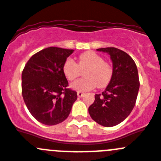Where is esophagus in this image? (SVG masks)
I'll use <instances>...</instances> for the list:
<instances>
[{"label": "esophagus", "instance_id": "34e87169", "mask_svg": "<svg viewBox=\"0 0 161 161\" xmlns=\"http://www.w3.org/2000/svg\"><path fill=\"white\" fill-rule=\"evenodd\" d=\"M84 95H85V93H83V92H80V91H78L77 92V96L79 97H82Z\"/></svg>", "mask_w": 161, "mask_h": 161}]
</instances>
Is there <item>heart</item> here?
<instances>
[{
    "instance_id": "heart-1",
    "label": "heart",
    "mask_w": 161,
    "mask_h": 161,
    "mask_svg": "<svg viewBox=\"0 0 161 161\" xmlns=\"http://www.w3.org/2000/svg\"><path fill=\"white\" fill-rule=\"evenodd\" d=\"M85 77L71 84L74 90L88 91L95 86L106 87L113 75V69L109 64L105 62L103 58L93 52H85L80 54L76 64L72 58H68L63 65V72L69 80H74L80 75L82 69Z\"/></svg>"
}]
</instances>
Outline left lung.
<instances>
[{
	"instance_id": "8db88e82",
	"label": "left lung",
	"mask_w": 161,
	"mask_h": 161,
	"mask_svg": "<svg viewBox=\"0 0 161 161\" xmlns=\"http://www.w3.org/2000/svg\"><path fill=\"white\" fill-rule=\"evenodd\" d=\"M97 51L109 54L113 75L102 94L95 95L89 113L98 124L110 127L122 123L132 111L139 89V74L135 61L122 50L106 47Z\"/></svg>"
}]
</instances>
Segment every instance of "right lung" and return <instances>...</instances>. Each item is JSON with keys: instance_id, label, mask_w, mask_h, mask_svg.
<instances>
[{"instance_id": "add662e5", "label": "right lung", "mask_w": 161, "mask_h": 161, "mask_svg": "<svg viewBox=\"0 0 161 161\" xmlns=\"http://www.w3.org/2000/svg\"><path fill=\"white\" fill-rule=\"evenodd\" d=\"M74 50L50 47L28 60L22 74V97L30 113L44 125L62 123L77 99L76 91L67 89L64 61Z\"/></svg>"}]
</instances>
